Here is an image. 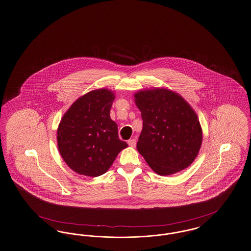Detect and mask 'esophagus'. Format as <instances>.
<instances>
[{
	"instance_id": "1",
	"label": "esophagus",
	"mask_w": 251,
	"mask_h": 251,
	"mask_svg": "<svg viewBox=\"0 0 251 251\" xmlns=\"http://www.w3.org/2000/svg\"><path fill=\"white\" fill-rule=\"evenodd\" d=\"M128 145H129L130 147H135L136 140H135V139H130V140L128 141Z\"/></svg>"
}]
</instances>
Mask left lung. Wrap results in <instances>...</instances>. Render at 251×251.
<instances>
[{
    "label": "left lung",
    "mask_w": 251,
    "mask_h": 251,
    "mask_svg": "<svg viewBox=\"0 0 251 251\" xmlns=\"http://www.w3.org/2000/svg\"><path fill=\"white\" fill-rule=\"evenodd\" d=\"M143 130L136 148L151 169L169 176L190 166L201 145L196 113L180 95L164 89L134 95Z\"/></svg>",
    "instance_id": "obj_1"
}]
</instances>
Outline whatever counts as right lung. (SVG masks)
I'll return each mask as SVG.
<instances>
[{"label":"right lung","instance_id":"right-lung-1","mask_svg":"<svg viewBox=\"0 0 251 251\" xmlns=\"http://www.w3.org/2000/svg\"><path fill=\"white\" fill-rule=\"evenodd\" d=\"M114 99L110 90H92L75 100L60 121L57 132L60 155L79 175H103L128 147L119 138L118 125L110 119Z\"/></svg>","mask_w":251,"mask_h":251}]
</instances>
